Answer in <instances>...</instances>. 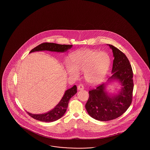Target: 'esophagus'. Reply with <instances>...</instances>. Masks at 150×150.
Returning <instances> with one entry per match:
<instances>
[{"label":"esophagus","instance_id":"obj_1","mask_svg":"<svg viewBox=\"0 0 150 150\" xmlns=\"http://www.w3.org/2000/svg\"><path fill=\"white\" fill-rule=\"evenodd\" d=\"M84 86H83L82 84H79L78 86V91H81V90H83L84 89Z\"/></svg>","mask_w":150,"mask_h":150}]
</instances>
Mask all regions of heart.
I'll return each instance as SVG.
<instances>
[{"instance_id": "heart-1", "label": "heart", "mask_w": 150, "mask_h": 150, "mask_svg": "<svg viewBox=\"0 0 150 150\" xmlns=\"http://www.w3.org/2000/svg\"><path fill=\"white\" fill-rule=\"evenodd\" d=\"M70 64H66L69 76L78 78L79 72H84L86 81L91 84H100L106 78L111 64L108 54L94 50H83L72 53Z\"/></svg>"}]
</instances>
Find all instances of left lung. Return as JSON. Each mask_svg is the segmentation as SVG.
I'll return each instance as SVG.
<instances>
[{
    "label": "left lung",
    "mask_w": 150,
    "mask_h": 150,
    "mask_svg": "<svg viewBox=\"0 0 150 150\" xmlns=\"http://www.w3.org/2000/svg\"><path fill=\"white\" fill-rule=\"evenodd\" d=\"M114 59L112 76L105 83L89 92L86 108L93 119L102 121L111 120L120 116L128 108L132 100L133 90V71L128 58L119 49L108 44ZM118 81L121 89L115 95L107 90V85Z\"/></svg>",
    "instance_id": "obj_1"
}]
</instances>
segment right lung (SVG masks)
<instances>
[{
  "instance_id": "1",
  "label": "right lung",
  "mask_w": 150,
  "mask_h": 150,
  "mask_svg": "<svg viewBox=\"0 0 150 150\" xmlns=\"http://www.w3.org/2000/svg\"><path fill=\"white\" fill-rule=\"evenodd\" d=\"M72 47V45H62L53 43H42L33 49L30 52V53L34 52L44 50L64 53L71 49ZM76 93L77 87L75 85L65 91L59 102L50 111L42 114H33L29 112H27V113H28V114L33 118L39 121L44 122L56 121L64 116L67 110L69 100L72 97H73Z\"/></svg>"
}]
</instances>
